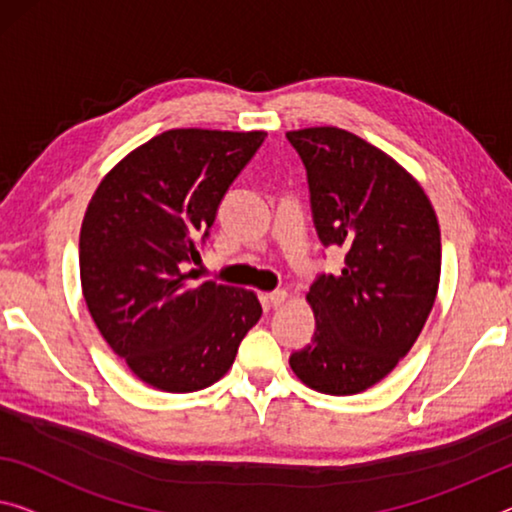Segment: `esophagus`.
<instances>
[{
	"label": "esophagus",
	"mask_w": 512,
	"mask_h": 512,
	"mask_svg": "<svg viewBox=\"0 0 512 512\" xmlns=\"http://www.w3.org/2000/svg\"><path fill=\"white\" fill-rule=\"evenodd\" d=\"M263 300L272 306V309H279V306H283L288 302V293L286 290H274V293H267Z\"/></svg>",
	"instance_id": "34e87169"
}]
</instances>
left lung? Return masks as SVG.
<instances>
[{
    "instance_id": "8db88e82",
    "label": "left lung",
    "mask_w": 512,
    "mask_h": 512,
    "mask_svg": "<svg viewBox=\"0 0 512 512\" xmlns=\"http://www.w3.org/2000/svg\"><path fill=\"white\" fill-rule=\"evenodd\" d=\"M309 176L313 222L345 249L341 274L313 283L316 334L290 355L306 387L352 396L384 380L419 338L435 304L442 233L410 171L352 132L316 125L286 132Z\"/></svg>"
}]
</instances>
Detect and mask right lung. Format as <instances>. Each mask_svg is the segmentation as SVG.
<instances>
[{
	"label": "right lung",
	"instance_id": "right-lung-1",
	"mask_svg": "<svg viewBox=\"0 0 512 512\" xmlns=\"http://www.w3.org/2000/svg\"><path fill=\"white\" fill-rule=\"evenodd\" d=\"M265 132L176 128L155 135L107 171L80 231L82 295L116 355L148 387L206 389L229 373L261 320L254 290L190 283L229 185Z\"/></svg>",
	"mask_w": 512,
	"mask_h": 512
}]
</instances>
